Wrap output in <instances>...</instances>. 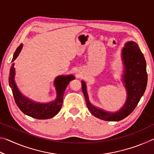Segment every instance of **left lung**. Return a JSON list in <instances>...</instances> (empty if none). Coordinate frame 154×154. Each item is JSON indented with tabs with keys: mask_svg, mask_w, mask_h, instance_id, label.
<instances>
[{
	"mask_svg": "<svg viewBox=\"0 0 154 154\" xmlns=\"http://www.w3.org/2000/svg\"><path fill=\"white\" fill-rule=\"evenodd\" d=\"M125 71L124 82L127 90V100L121 109L116 113H109L94 107L88 100L86 85L82 81V91L86 105L90 113L99 119L106 121L118 122L126 118L134 111L144 94L147 83L146 62L139 45L134 41H129L122 50Z\"/></svg>",
	"mask_w": 154,
	"mask_h": 154,
	"instance_id": "left-lung-1",
	"label": "left lung"
}]
</instances>
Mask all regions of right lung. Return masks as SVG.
Wrapping results in <instances>:
<instances>
[{"label": "right lung", "instance_id": "add662e5", "mask_svg": "<svg viewBox=\"0 0 154 154\" xmlns=\"http://www.w3.org/2000/svg\"><path fill=\"white\" fill-rule=\"evenodd\" d=\"M22 49V44L18 47L15 51L14 58L11 62H14L19 55ZM14 63L10 70V77L9 78V86L11 88L13 95L17 106L24 114L38 119H46L53 118L60 111L62 103H63V95L67 85L69 82L75 79L72 75L69 76H59L56 77L54 82L57 91V98L54 102L41 104L35 103L22 95L15 83V69Z\"/></svg>", "mask_w": 154, "mask_h": 154}]
</instances>
